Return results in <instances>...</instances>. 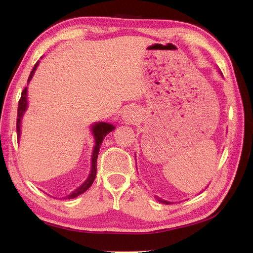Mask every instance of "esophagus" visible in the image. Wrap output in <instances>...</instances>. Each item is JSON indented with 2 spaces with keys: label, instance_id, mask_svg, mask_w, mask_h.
Wrapping results in <instances>:
<instances>
[{
  "label": "esophagus",
  "instance_id": "1",
  "mask_svg": "<svg viewBox=\"0 0 253 253\" xmlns=\"http://www.w3.org/2000/svg\"><path fill=\"white\" fill-rule=\"evenodd\" d=\"M124 117H125V120L127 122H132L137 117V113L131 109H128L127 111H125V113H124Z\"/></svg>",
  "mask_w": 253,
  "mask_h": 253
}]
</instances>
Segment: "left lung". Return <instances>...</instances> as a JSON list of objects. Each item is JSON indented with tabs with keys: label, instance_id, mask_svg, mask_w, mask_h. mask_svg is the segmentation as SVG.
Wrapping results in <instances>:
<instances>
[{
	"label": "left lung",
	"instance_id": "obj_1",
	"mask_svg": "<svg viewBox=\"0 0 253 253\" xmlns=\"http://www.w3.org/2000/svg\"><path fill=\"white\" fill-rule=\"evenodd\" d=\"M158 200H159L160 202H163V203H165V204H170V202H169V201H164L163 199H161V198H158Z\"/></svg>",
	"mask_w": 253,
	"mask_h": 253
}]
</instances>
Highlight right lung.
I'll list each match as a JSON object with an SVG mask.
<instances>
[{"label":"right lung","mask_w":253,"mask_h":253,"mask_svg":"<svg viewBox=\"0 0 253 253\" xmlns=\"http://www.w3.org/2000/svg\"><path fill=\"white\" fill-rule=\"evenodd\" d=\"M39 63H36L34 68H32V71L29 75V78H28V82L34 76V73L37 69V66ZM27 109V87L24 88L23 92H21V96L19 99L18 102V110H17V122H16V130H17V138L19 139L20 137V121H21V117H23L24 113ZM113 129H114V126L111 125V124H107V123H96L92 126V133L94 136L95 139V146L93 149V153H92V166H91V173L88 177V179L85 180L84 184L80 186L79 188H77L76 190H75L72 195H69L67 197V199H74L78 197L79 195H82L85 190L89 189L90 186L93 184V180L96 176V161H98V154H99V150H100V146L102 143V140H103V138L107 135V133L111 132Z\"/></svg>","instance_id":"right-lung-1"}]
</instances>
